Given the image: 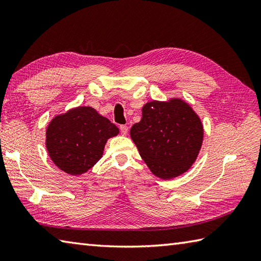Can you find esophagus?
Returning a JSON list of instances; mask_svg holds the SVG:
<instances>
[{
    "mask_svg": "<svg viewBox=\"0 0 261 261\" xmlns=\"http://www.w3.org/2000/svg\"><path fill=\"white\" fill-rule=\"evenodd\" d=\"M120 131H121L122 135L125 136L127 134V131H129V126H127V125H121L120 126Z\"/></svg>",
    "mask_w": 261,
    "mask_h": 261,
    "instance_id": "1",
    "label": "esophagus"
}]
</instances>
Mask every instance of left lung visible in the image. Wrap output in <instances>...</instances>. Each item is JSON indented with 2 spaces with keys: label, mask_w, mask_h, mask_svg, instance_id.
I'll list each match as a JSON object with an SVG mask.
<instances>
[{
  "label": "left lung",
  "mask_w": 261,
  "mask_h": 261,
  "mask_svg": "<svg viewBox=\"0 0 261 261\" xmlns=\"http://www.w3.org/2000/svg\"><path fill=\"white\" fill-rule=\"evenodd\" d=\"M203 124L180 98L148 102L142 119L130 130L141 158L153 175L171 179L191 168L201 150Z\"/></svg>",
  "instance_id": "1"
}]
</instances>
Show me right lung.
<instances>
[{
  "label": "right lung",
  "instance_id": "1",
  "mask_svg": "<svg viewBox=\"0 0 261 261\" xmlns=\"http://www.w3.org/2000/svg\"><path fill=\"white\" fill-rule=\"evenodd\" d=\"M119 129L91 107L55 116L46 131V147L54 164L69 175L86 173L99 159L108 139Z\"/></svg>",
  "mask_w": 261,
  "mask_h": 261
}]
</instances>
